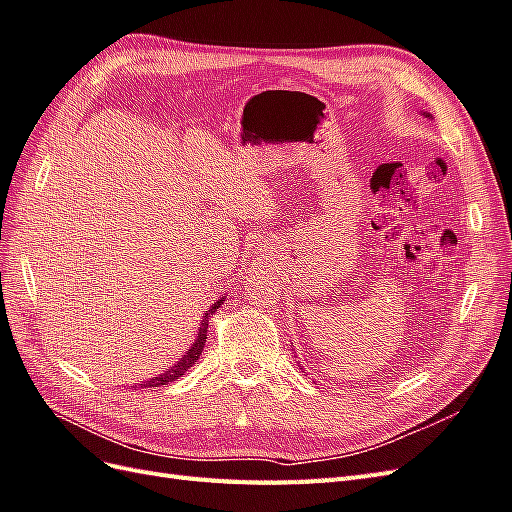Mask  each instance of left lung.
I'll return each mask as SVG.
<instances>
[{
  "label": "left lung",
  "instance_id": "left-lung-1",
  "mask_svg": "<svg viewBox=\"0 0 512 512\" xmlns=\"http://www.w3.org/2000/svg\"><path fill=\"white\" fill-rule=\"evenodd\" d=\"M424 116H430V114H426V112H424Z\"/></svg>",
  "mask_w": 512,
  "mask_h": 512
}]
</instances>
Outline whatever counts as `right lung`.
<instances>
[{
    "label": "right lung",
    "mask_w": 512,
    "mask_h": 512,
    "mask_svg": "<svg viewBox=\"0 0 512 512\" xmlns=\"http://www.w3.org/2000/svg\"><path fill=\"white\" fill-rule=\"evenodd\" d=\"M222 305V298H218L216 303L209 307V311L205 313L203 316V320H201V324H199V335H196V339L192 342V346L183 352L181 355V359L173 365V368H168L166 372H162V374H157V376H153V378H149V381H144V383H140V389H147V387H160V385H168V383H173V381H177L179 376H183L186 374L192 365L199 361V357H201V352H203V348H205V339H207V324H209V318L214 316V313L218 311V307Z\"/></svg>",
    "instance_id": "add662e5"
}]
</instances>
